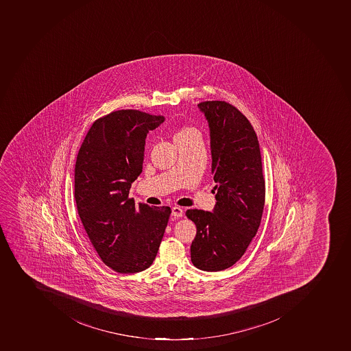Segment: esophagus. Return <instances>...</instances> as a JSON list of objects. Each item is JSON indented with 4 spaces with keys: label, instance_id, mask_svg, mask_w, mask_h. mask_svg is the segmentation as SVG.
Here are the masks:
<instances>
[{
    "label": "esophagus",
    "instance_id": "1",
    "mask_svg": "<svg viewBox=\"0 0 351 351\" xmlns=\"http://www.w3.org/2000/svg\"><path fill=\"white\" fill-rule=\"evenodd\" d=\"M172 215H173L174 218H181L183 215V210L179 206H173L172 208Z\"/></svg>",
    "mask_w": 351,
    "mask_h": 351
}]
</instances>
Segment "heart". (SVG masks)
I'll list each match as a JSON object with an SVG mask.
<instances>
[{"label":"heart","instance_id":"1","mask_svg":"<svg viewBox=\"0 0 351 351\" xmlns=\"http://www.w3.org/2000/svg\"><path fill=\"white\" fill-rule=\"evenodd\" d=\"M197 132L193 128H182V129L179 130L177 133H176V136L174 138H181V136H188L190 133Z\"/></svg>","mask_w":351,"mask_h":351}]
</instances>
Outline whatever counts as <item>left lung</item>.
I'll return each instance as SVG.
<instances>
[{
    "label": "left lung",
    "mask_w": 351,
    "mask_h": 351,
    "mask_svg": "<svg viewBox=\"0 0 351 351\" xmlns=\"http://www.w3.org/2000/svg\"><path fill=\"white\" fill-rule=\"evenodd\" d=\"M209 123L215 202L213 213L190 209L197 226L191 261L204 271L232 267L259 229L265 186L259 141L250 122L224 101L197 104Z\"/></svg>",
    "instance_id": "left-lung-1"
}]
</instances>
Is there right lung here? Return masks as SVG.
<instances>
[{
    "mask_svg": "<svg viewBox=\"0 0 351 351\" xmlns=\"http://www.w3.org/2000/svg\"><path fill=\"white\" fill-rule=\"evenodd\" d=\"M162 115L119 110L93 122L77 156V213L101 260L119 274L149 268L159 250L171 209L129 197L141 174L145 138Z\"/></svg>",
    "mask_w": 351,
    "mask_h": 351,
    "instance_id": "1",
    "label": "right lung"
}]
</instances>
